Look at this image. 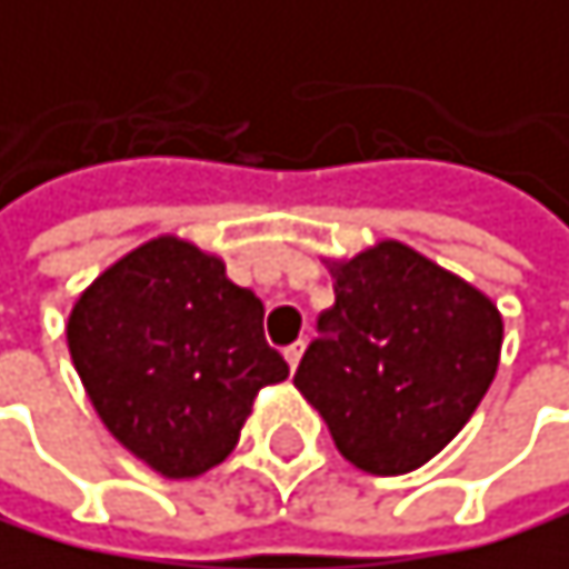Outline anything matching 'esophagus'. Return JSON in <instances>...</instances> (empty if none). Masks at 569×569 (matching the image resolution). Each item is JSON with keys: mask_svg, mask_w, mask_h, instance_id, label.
Listing matches in <instances>:
<instances>
[{"mask_svg": "<svg viewBox=\"0 0 569 569\" xmlns=\"http://www.w3.org/2000/svg\"><path fill=\"white\" fill-rule=\"evenodd\" d=\"M302 355H306V343L302 340H295L291 347H284V358H288V365H291V371L299 368V361H302Z\"/></svg>", "mask_w": 569, "mask_h": 569, "instance_id": "esophagus-1", "label": "esophagus"}]
</instances>
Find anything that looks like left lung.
<instances>
[{
    "label": "left lung",
    "instance_id": "obj_1",
    "mask_svg": "<svg viewBox=\"0 0 569 569\" xmlns=\"http://www.w3.org/2000/svg\"><path fill=\"white\" fill-rule=\"evenodd\" d=\"M333 295L295 386L347 462L376 476L410 472L480 407L505 322L483 291L392 239L337 263Z\"/></svg>",
    "mask_w": 569,
    "mask_h": 569
}]
</instances>
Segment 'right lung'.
Wrapping results in <instances>:
<instances>
[{
    "label": "right lung",
    "mask_w": 569,
    "mask_h": 569,
    "mask_svg": "<svg viewBox=\"0 0 569 569\" xmlns=\"http://www.w3.org/2000/svg\"><path fill=\"white\" fill-rule=\"evenodd\" d=\"M69 351L107 431L173 480L222 462L257 392L288 379L263 340V302L173 236L131 250L79 295Z\"/></svg>",
    "instance_id": "1"
}]
</instances>
